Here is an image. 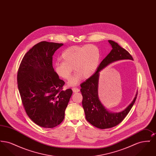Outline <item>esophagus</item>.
I'll return each mask as SVG.
<instances>
[{
	"instance_id": "1",
	"label": "esophagus",
	"mask_w": 156,
	"mask_h": 156,
	"mask_svg": "<svg viewBox=\"0 0 156 156\" xmlns=\"http://www.w3.org/2000/svg\"><path fill=\"white\" fill-rule=\"evenodd\" d=\"M72 89H73V91L74 92H80V89H78V88H75V87L73 88Z\"/></svg>"
}]
</instances>
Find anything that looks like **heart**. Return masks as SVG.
I'll return each instance as SVG.
<instances>
[{
    "label": "heart",
    "instance_id": "b5f03b06",
    "mask_svg": "<svg viewBox=\"0 0 156 156\" xmlns=\"http://www.w3.org/2000/svg\"><path fill=\"white\" fill-rule=\"evenodd\" d=\"M100 57L99 50L95 45L72 46L62 52L61 58L63 61L55 63L54 71L59 77L68 80L71 76L74 68L76 73L68 84L75 85L82 76L88 78L95 73Z\"/></svg>",
    "mask_w": 156,
    "mask_h": 156
}]
</instances>
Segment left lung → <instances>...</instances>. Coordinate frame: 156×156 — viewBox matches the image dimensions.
<instances>
[{
	"mask_svg": "<svg viewBox=\"0 0 156 156\" xmlns=\"http://www.w3.org/2000/svg\"><path fill=\"white\" fill-rule=\"evenodd\" d=\"M112 49L109 54L101 62L96 73L81 84L82 106L87 120L92 125L99 129H105L117 126L125 118L132 109L137 98L136 94L132 102L126 109L119 113L108 112L98 98V80L99 72L110 63L121 59L133 60L132 55L117 43L109 40Z\"/></svg>",
	"mask_w": 156,
	"mask_h": 156,
	"instance_id": "left-lung-1",
	"label": "left lung"
}]
</instances>
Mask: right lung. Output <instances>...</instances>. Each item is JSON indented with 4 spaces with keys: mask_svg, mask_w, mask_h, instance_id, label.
<instances>
[{
    "mask_svg": "<svg viewBox=\"0 0 156 156\" xmlns=\"http://www.w3.org/2000/svg\"><path fill=\"white\" fill-rule=\"evenodd\" d=\"M63 44L41 41L23 57L17 72V86L28 116L37 125L53 128L64 119L72 95L63 90L65 82L52 67V55Z\"/></svg>",
    "mask_w": 156,
    "mask_h": 156,
    "instance_id": "right-lung-1",
    "label": "right lung"
}]
</instances>
